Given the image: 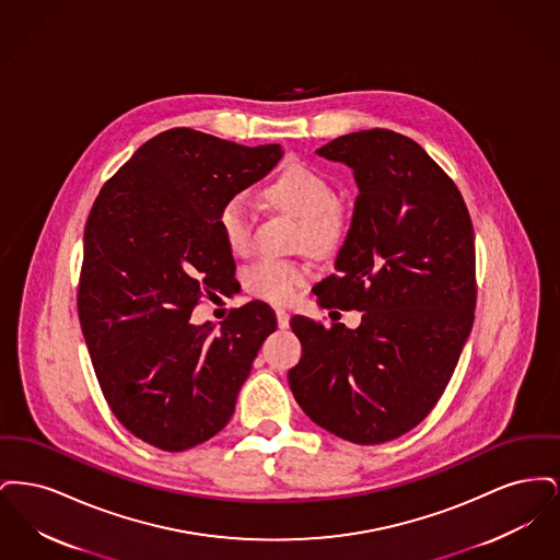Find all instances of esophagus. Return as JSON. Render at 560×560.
<instances>
[{"label":"esophagus","mask_w":560,"mask_h":560,"mask_svg":"<svg viewBox=\"0 0 560 560\" xmlns=\"http://www.w3.org/2000/svg\"><path fill=\"white\" fill-rule=\"evenodd\" d=\"M277 325H279L281 329H288V327H290V315H288V311L277 308Z\"/></svg>","instance_id":"1"}]
</instances>
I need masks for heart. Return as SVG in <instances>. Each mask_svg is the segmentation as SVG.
I'll list each match as a JSON object with an SVG mask.
<instances>
[{"label": "heart", "instance_id": "obj_1", "mask_svg": "<svg viewBox=\"0 0 560 560\" xmlns=\"http://www.w3.org/2000/svg\"><path fill=\"white\" fill-rule=\"evenodd\" d=\"M268 201L302 218V237L315 249L331 247L342 231V213L336 203L334 185L308 165H288L267 187ZM222 240L235 252L249 249L254 237V212L245 195L231 197L218 213ZM306 268L279 260L260 258L245 270L247 290L272 304H288L304 290Z\"/></svg>", "mask_w": 560, "mask_h": 560}]
</instances>
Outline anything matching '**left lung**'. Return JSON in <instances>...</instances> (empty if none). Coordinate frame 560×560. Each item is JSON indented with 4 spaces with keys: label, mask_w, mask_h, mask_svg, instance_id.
Wrapping results in <instances>:
<instances>
[{
    "label": "left lung",
    "mask_w": 560,
    "mask_h": 560,
    "mask_svg": "<svg viewBox=\"0 0 560 560\" xmlns=\"http://www.w3.org/2000/svg\"><path fill=\"white\" fill-rule=\"evenodd\" d=\"M317 155L352 170L359 195L323 308L363 311L361 325L290 320L302 359L290 388L331 434L377 445L418 427L441 399L477 304L475 233L452 178L393 130L340 136Z\"/></svg>",
    "instance_id": "left-lung-1"
}]
</instances>
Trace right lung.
<instances>
[{"instance_id": "1", "label": "right lung", "mask_w": 560, "mask_h": 560, "mask_svg": "<svg viewBox=\"0 0 560 560\" xmlns=\"http://www.w3.org/2000/svg\"><path fill=\"white\" fill-rule=\"evenodd\" d=\"M283 158L174 128L144 142L98 192L83 233L78 311L115 418L163 452L229 424L275 311L254 300L213 329L192 325L203 293L235 281L218 213Z\"/></svg>"}]
</instances>
